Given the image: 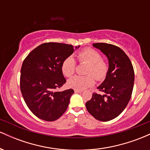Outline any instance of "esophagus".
Returning <instances> with one entry per match:
<instances>
[{
    "mask_svg": "<svg viewBox=\"0 0 150 150\" xmlns=\"http://www.w3.org/2000/svg\"><path fill=\"white\" fill-rule=\"evenodd\" d=\"M82 92V91L81 90H77V89H75V93H76V94H78V93H81Z\"/></svg>",
    "mask_w": 150,
    "mask_h": 150,
    "instance_id": "obj_1",
    "label": "esophagus"
}]
</instances>
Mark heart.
<instances>
[{"instance_id":"1","label":"heart","mask_w":150,"mask_h":150,"mask_svg":"<svg viewBox=\"0 0 150 150\" xmlns=\"http://www.w3.org/2000/svg\"><path fill=\"white\" fill-rule=\"evenodd\" d=\"M76 57L80 63L89 64L87 74H94L98 80H102L106 77L108 70V64L101 59V54L97 51L91 48H85L77 53ZM75 59L70 56L63 61L61 70L65 76L71 77L75 73ZM93 76L76 75L68 81V85L77 90H84L94 85L95 78Z\"/></svg>"}]
</instances>
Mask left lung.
I'll return each instance as SVG.
<instances>
[{"instance_id": "obj_1", "label": "left lung", "mask_w": 150, "mask_h": 150, "mask_svg": "<svg viewBox=\"0 0 150 150\" xmlns=\"http://www.w3.org/2000/svg\"><path fill=\"white\" fill-rule=\"evenodd\" d=\"M108 60V70L104 82L97 89L104 93H93L85 106L88 112L98 120L108 121L123 112L131 97L135 73L131 61L118 46L106 43L93 44Z\"/></svg>"}]
</instances>
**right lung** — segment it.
<instances>
[{
  "label": "right lung",
  "instance_id": "1",
  "mask_svg": "<svg viewBox=\"0 0 150 150\" xmlns=\"http://www.w3.org/2000/svg\"><path fill=\"white\" fill-rule=\"evenodd\" d=\"M80 46L44 43L29 53L22 63L20 89L30 111L46 121L59 118L68 108L74 93L72 89L56 92L66 82L62 63Z\"/></svg>",
  "mask_w": 150,
  "mask_h": 150
}]
</instances>
